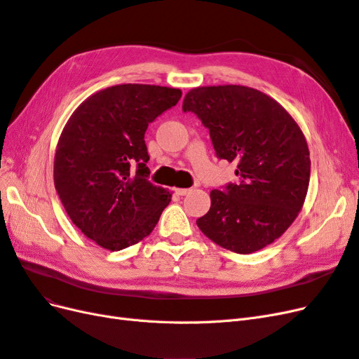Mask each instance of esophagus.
Masks as SVG:
<instances>
[{
    "label": "esophagus",
    "mask_w": 359,
    "mask_h": 359,
    "mask_svg": "<svg viewBox=\"0 0 359 359\" xmlns=\"http://www.w3.org/2000/svg\"><path fill=\"white\" fill-rule=\"evenodd\" d=\"M191 191V189H175V193L178 194V196H186V194H189Z\"/></svg>",
    "instance_id": "esophagus-1"
}]
</instances>
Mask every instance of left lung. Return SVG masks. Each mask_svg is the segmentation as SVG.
<instances>
[{"label":"left lung","instance_id":"left-lung-1","mask_svg":"<svg viewBox=\"0 0 359 359\" xmlns=\"http://www.w3.org/2000/svg\"><path fill=\"white\" fill-rule=\"evenodd\" d=\"M182 111L199 116L217 157L235 161L240 177L210 193L199 229L240 255L273 244L298 217L309 190L310 153L298 123L273 97L243 85L193 88Z\"/></svg>","mask_w":359,"mask_h":359}]
</instances>
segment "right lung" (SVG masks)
<instances>
[{
	"instance_id": "obj_1",
	"label": "right lung",
	"mask_w": 359,
	"mask_h": 359,
	"mask_svg": "<svg viewBox=\"0 0 359 359\" xmlns=\"http://www.w3.org/2000/svg\"><path fill=\"white\" fill-rule=\"evenodd\" d=\"M181 94L160 85L109 86L82 102L64 126L53 182L70 220L100 247L118 252L142 241L169 205L172 193L148 181L144 137Z\"/></svg>"
}]
</instances>
